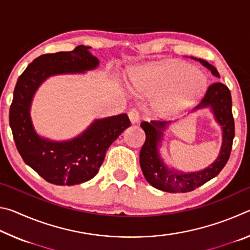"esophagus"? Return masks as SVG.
I'll list each match as a JSON object with an SVG mask.
<instances>
[{
    "instance_id": "1",
    "label": "esophagus",
    "mask_w": 250,
    "mask_h": 250,
    "mask_svg": "<svg viewBox=\"0 0 250 250\" xmlns=\"http://www.w3.org/2000/svg\"><path fill=\"white\" fill-rule=\"evenodd\" d=\"M129 119L131 121V124H138L140 121V113L137 109H132L129 111Z\"/></svg>"
}]
</instances>
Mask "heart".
<instances>
[{"label":"heart","instance_id":"b5f03b06","mask_svg":"<svg viewBox=\"0 0 250 250\" xmlns=\"http://www.w3.org/2000/svg\"><path fill=\"white\" fill-rule=\"evenodd\" d=\"M131 90L137 94L161 97L158 112L163 117L185 111L200 98L205 79L193 66L184 62H166L146 66L129 80Z\"/></svg>","mask_w":250,"mask_h":250}]
</instances>
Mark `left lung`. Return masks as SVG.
<instances>
[{
    "instance_id": "obj_1",
    "label": "left lung",
    "mask_w": 250,
    "mask_h": 250,
    "mask_svg": "<svg viewBox=\"0 0 250 250\" xmlns=\"http://www.w3.org/2000/svg\"><path fill=\"white\" fill-rule=\"evenodd\" d=\"M193 58L210 70L219 78L217 69L204 59ZM209 108L217 124L222 126V146L217 159L204 170L197 172H182L168 167L160 154L164 132L171 121H143L141 128L146 132V142L140 151V167L147 183L161 191L168 193L191 192L198 186L216 176L229 159L232 140L235 137V124L231 113V96L227 86L222 83H214L207 89L201 104L193 109Z\"/></svg>"
}]
</instances>
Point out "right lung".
<instances>
[{
	"mask_svg": "<svg viewBox=\"0 0 250 250\" xmlns=\"http://www.w3.org/2000/svg\"><path fill=\"white\" fill-rule=\"evenodd\" d=\"M90 48L79 45L71 52L42 55L20 76L14 89L10 126L16 147L24 162L52 184L76 185L91 180L109 146L131 125L125 113L96 119L83 132L66 141L41 137L34 128L31 107L41 84L52 76L96 69L99 61Z\"/></svg>",
	"mask_w": 250,
	"mask_h": 250,
	"instance_id": "add662e5",
	"label": "right lung"
}]
</instances>
